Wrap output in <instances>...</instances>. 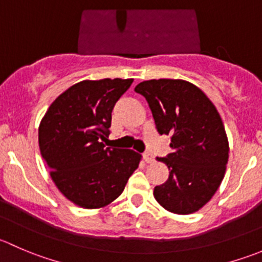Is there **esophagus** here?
I'll list each match as a JSON object with an SVG mask.
<instances>
[{
  "instance_id": "esophagus-1",
  "label": "esophagus",
  "mask_w": 262,
  "mask_h": 262,
  "mask_svg": "<svg viewBox=\"0 0 262 262\" xmlns=\"http://www.w3.org/2000/svg\"><path fill=\"white\" fill-rule=\"evenodd\" d=\"M153 158H155V157H153V155H152V153H150V152H144V153H143V160L146 161L147 163L152 162Z\"/></svg>"
}]
</instances>
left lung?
<instances>
[{
  "label": "left lung",
  "mask_w": 262,
  "mask_h": 262,
  "mask_svg": "<svg viewBox=\"0 0 262 262\" xmlns=\"http://www.w3.org/2000/svg\"><path fill=\"white\" fill-rule=\"evenodd\" d=\"M134 91L146 97L156 129L171 136L172 152L158 161L168 179L153 190L156 200L175 214H191L218 190L228 162V139L218 110L207 95L184 80H149Z\"/></svg>",
  "instance_id": "obj_1"
}]
</instances>
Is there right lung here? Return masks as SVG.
Returning a JSON list of instances; mask_svg holds the SVG:
<instances>
[{"mask_svg":"<svg viewBox=\"0 0 262 262\" xmlns=\"http://www.w3.org/2000/svg\"><path fill=\"white\" fill-rule=\"evenodd\" d=\"M132 82H78L52 102L39 125V148L50 178L68 200L84 209L114 202L138 168L139 153L104 144L114 105Z\"/></svg>","mask_w":262,"mask_h":262,"instance_id":"1","label":"right lung"}]
</instances>
